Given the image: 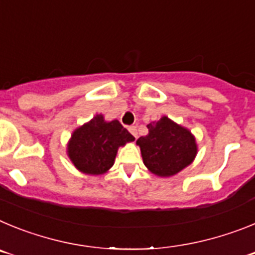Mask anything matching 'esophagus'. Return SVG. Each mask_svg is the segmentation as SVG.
<instances>
[{"label":"esophagus","mask_w":255,"mask_h":255,"mask_svg":"<svg viewBox=\"0 0 255 255\" xmlns=\"http://www.w3.org/2000/svg\"><path fill=\"white\" fill-rule=\"evenodd\" d=\"M129 131L135 139L138 138V130H136V128H135V126H129Z\"/></svg>","instance_id":"obj_1"}]
</instances>
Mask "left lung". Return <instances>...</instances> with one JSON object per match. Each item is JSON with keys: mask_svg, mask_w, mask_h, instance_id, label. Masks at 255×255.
<instances>
[{"mask_svg": "<svg viewBox=\"0 0 255 255\" xmlns=\"http://www.w3.org/2000/svg\"><path fill=\"white\" fill-rule=\"evenodd\" d=\"M148 134L136 140L145 167L159 177H171L197 157L198 144L193 132L167 116L148 124Z\"/></svg>", "mask_w": 255, "mask_h": 255, "instance_id": "left-lung-1", "label": "left lung"}]
</instances>
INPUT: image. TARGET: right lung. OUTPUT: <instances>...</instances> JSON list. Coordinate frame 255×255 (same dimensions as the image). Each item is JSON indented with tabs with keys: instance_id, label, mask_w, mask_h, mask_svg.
<instances>
[{
	"instance_id": "1",
	"label": "right lung",
	"mask_w": 255,
	"mask_h": 255,
	"mask_svg": "<svg viewBox=\"0 0 255 255\" xmlns=\"http://www.w3.org/2000/svg\"><path fill=\"white\" fill-rule=\"evenodd\" d=\"M134 140L119 121H106L100 114L74 130L66 153L76 170L98 176L114 166L119 148Z\"/></svg>"
}]
</instances>
